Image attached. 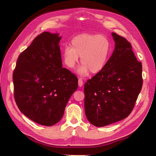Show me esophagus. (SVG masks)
Listing matches in <instances>:
<instances>
[{
  "mask_svg": "<svg viewBox=\"0 0 156 156\" xmlns=\"http://www.w3.org/2000/svg\"><path fill=\"white\" fill-rule=\"evenodd\" d=\"M83 82L82 81V79L79 78L78 79V85H79V87H81L83 86Z\"/></svg>",
  "mask_w": 156,
  "mask_h": 156,
  "instance_id": "obj_1",
  "label": "esophagus"
}]
</instances>
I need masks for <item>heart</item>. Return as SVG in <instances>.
<instances>
[{"mask_svg": "<svg viewBox=\"0 0 156 156\" xmlns=\"http://www.w3.org/2000/svg\"><path fill=\"white\" fill-rule=\"evenodd\" d=\"M71 46H66L62 51L65 65L73 69L81 56L82 65L78 73L85 75L90 71L96 74L105 67L109 55L111 44L105 36L94 34H79L71 41Z\"/></svg>", "mask_w": 156, "mask_h": 156, "instance_id": "1", "label": "heart"}]
</instances>
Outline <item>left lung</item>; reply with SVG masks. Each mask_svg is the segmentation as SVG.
I'll list each match as a JSON object with an SVG mask.
<instances>
[{
    "label": "left lung",
    "mask_w": 156,
    "mask_h": 156,
    "mask_svg": "<svg viewBox=\"0 0 156 156\" xmlns=\"http://www.w3.org/2000/svg\"><path fill=\"white\" fill-rule=\"evenodd\" d=\"M115 47L105 67L84 84V111L90 123L103 127L129 116L143 86L142 64L131 45L112 32Z\"/></svg>",
    "instance_id": "obj_1"
}]
</instances>
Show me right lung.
Wrapping results in <instances>:
<instances>
[{"label": "right lung", "mask_w": 156, "mask_h": 156, "mask_svg": "<svg viewBox=\"0 0 156 156\" xmlns=\"http://www.w3.org/2000/svg\"><path fill=\"white\" fill-rule=\"evenodd\" d=\"M58 33L44 32L19 56L13 73L14 98L23 115L40 125L62 119L78 79L62 68Z\"/></svg>", "instance_id": "add662e5"}]
</instances>
